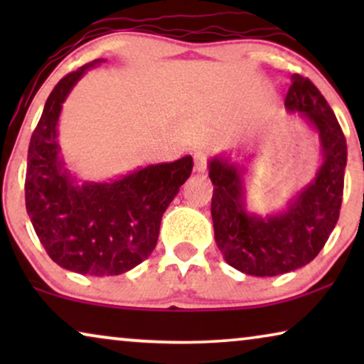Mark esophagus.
Instances as JSON below:
<instances>
[{"label": "esophagus", "instance_id": "obj_1", "mask_svg": "<svg viewBox=\"0 0 364 364\" xmlns=\"http://www.w3.org/2000/svg\"><path fill=\"white\" fill-rule=\"evenodd\" d=\"M193 159H196V172L203 173L207 171V154L203 151H197L193 154Z\"/></svg>", "mask_w": 364, "mask_h": 364}]
</instances>
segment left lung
I'll return each instance as SVG.
<instances>
[{"label":"left lung","mask_w":364,"mask_h":364,"mask_svg":"<svg viewBox=\"0 0 364 364\" xmlns=\"http://www.w3.org/2000/svg\"><path fill=\"white\" fill-rule=\"evenodd\" d=\"M285 107L318 132L321 166L283 210L265 217L247 212L245 166L225 156L208 162L217 247L228 265L245 275L275 277L305 267L325 247L340 217L348 151L336 116L315 84L300 74L291 76Z\"/></svg>","instance_id":"left-lung-1"}]
</instances>
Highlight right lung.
Instances as JSON below:
<instances>
[{"label": "right lung", "mask_w": 364, "mask_h": 364, "mask_svg": "<svg viewBox=\"0 0 364 364\" xmlns=\"http://www.w3.org/2000/svg\"><path fill=\"white\" fill-rule=\"evenodd\" d=\"M84 64L56 84L28 149L26 210L48 255L81 275H121L156 248L164 212L191 177L193 161L139 167L107 182H79L58 142L63 102L89 69Z\"/></svg>", "instance_id": "right-lung-1"}]
</instances>
